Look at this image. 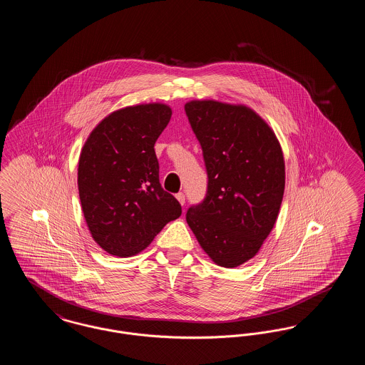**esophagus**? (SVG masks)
<instances>
[{"label":"esophagus","instance_id":"1","mask_svg":"<svg viewBox=\"0 0 365 365\" xmlns=\"http://www.w3.org/2000/svg\"><path fill=\"white\" fill-rule=\"evenodd\" d=\"M176 200L179 201V204L183 207L185 205V202H186V198H185V194L183 192H178L176 194Z\"/></svg>","mask_w":365,"mask_h":365}]
</instances>
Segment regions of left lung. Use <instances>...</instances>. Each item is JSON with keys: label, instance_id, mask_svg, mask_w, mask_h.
I'll list each match as a JSON object with an SVG mask.
<instances>
[{"label": "left lung", "instance_id": "1", "mask_svg": "<svg viewBox=\"0 0 365 365\" xmlns=\"http://www.w3.org/2000/svg\"><path fill=\"white\" fill-rule=\"evenodd\" d=\"M208 173L204 201L190 207L187 225L220 267L253 259L278 219L284 158L272 128L245 105L194 100L185 105Z\"/></svg>", "mask_w": 365, "mask_h": 365}]
</instances>
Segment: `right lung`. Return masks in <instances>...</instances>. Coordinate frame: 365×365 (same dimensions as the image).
Segmentation results:
<instances>
[{
	"label": "right lung",
	"mask_w": 365,
	"mask_h": 365,
	"mask_svg": "<svg viewBox=\"0 0 365 365\" xmlns=\"http://www.w3.org/2000/svg\"><path fill=\"white\" fill-rule=\"evenodd\" d=\"M168 105L125 106L96 125L78 167V189L93 240L106 253L130 257L182 215L158 179L155 143L170 123Z\"/></svg>",
	"instance_id": "1"
}]
</instances>
